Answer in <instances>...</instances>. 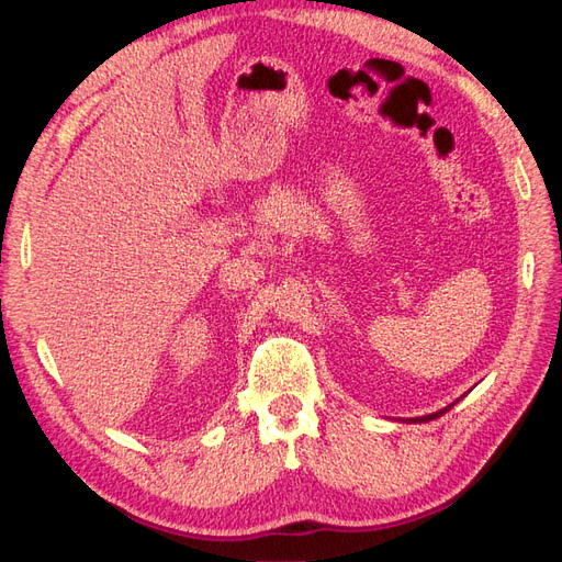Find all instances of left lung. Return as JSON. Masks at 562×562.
<instances>
[{
    "label": "left lung",
    "mask_w": 562,
    "mask_h": 562,
    "mask_svg": "<svg viewBox=\"0 0 562 562\" xmlns=\"http://www.w3.org/2000/svg\"><path fill=\"white\" fill-rule=\"evenodd\" d=\"M452 405H448V407H443V411H438V413H434V415H427V417H415V422H429V419H436V417H440V415H446L448 411H450Z\"/></svg>",
    "instance_id": "1"
}]
</instances>
